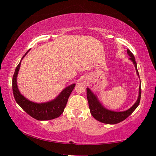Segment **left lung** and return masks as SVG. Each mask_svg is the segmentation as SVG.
<instances>
[{"mask_svg": "<svg viewBox=\"0 0 156 156\" xmlns=\"http://www.w3.org/2000/svg\"><path fill=\"white\" fill-rule=\"evenodd\" d=\"M127 54L130 57L131 60L133 62V64L135 65V70H136L137 74L140 77L139 72L137 68V63L135 62V58L133 54H132L130 50L127 49ZM141 94V85L139 87V96L137 100L135 102V104L132 106L131 108L124 111H113L108 110L102 106L100 101L93 92H92L88 88H87V99L88 102L89 108H90V113L95 119L101 122H103L105 124H117L122 121H124L125 119H127L132 112H133L136 108L140 105V99Z\"/></svg>", "mask_w": 156, "mask_h": 156, "instance_id": "8db88e82", "label": "left lung"}]
</instances>
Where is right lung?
<instances>
[{
	"label": "right lung",
	"instance_id": "1",
	"mask_svg": "<svg viewBox=\"0 0 156 156\" xmlns=\"http://www.w3.org/2000/svg\"><path fill=\"white\" fill-rule=\"evenodd\" d=\"M29 50L26 52V54L23 56L19 64L15 69L14 75L12 77V84L13 95H14L16 103L33 118L39 121H47L55 119L59 117L64 112L68 98L73 89L75 87L76 84H72L65 88L59 94L58 97H56L54 99L50 101L42 102V103H37V102L28 100L20 92L17 87L16 78H17L19 68L21 66V60L27 54Z\"/></svg>",
	"mask_w": 156,
	"mask_h": 156
}]
</instances>
